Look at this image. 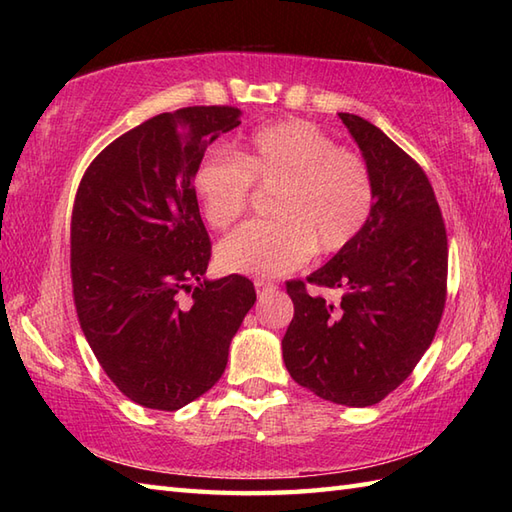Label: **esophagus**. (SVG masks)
<instances>
[{
	"instance_id": "obj_1",
	"label": "esophagus",
	"mask_w": 512,
	"mask_h": 512,
	"mask_svg": "<svg viewBox=\"0 0 512 512\" xmlns=\"http://www.w3.org/2000/svg\"><path fill=\"white\" fill-rule=\"evenodd\" d=\"M255 290H257V297H264V295H268V292L277 290V286L270 284V281H266V279H255Z\"/></svg>"
}]
</instances>
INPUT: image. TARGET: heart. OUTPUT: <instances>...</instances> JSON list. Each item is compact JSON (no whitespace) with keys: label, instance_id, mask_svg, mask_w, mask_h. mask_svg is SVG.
<instances>
[{"label":"heart","instance_id":"1","mask_svg":"<svg viewBox=\"0 0 512 512\" xmlns=\"http://www.w3.org/2000/svg\"><path fill=\"white\" fill-rule=\"evenodd\" d=\"M253 182L277 189L270 204L277 220L246 224L222 239L217 262L228 273L288 275L314 250L334 255L350 246L372 215L367 162L306 121L257 129L237 156L211 151L202 158L193 187L209 224L237 222L248 209Z\"/></svg>","mask_w":512,"mask_h":512}]
</instances>
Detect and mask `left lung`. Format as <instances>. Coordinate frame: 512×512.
Masks as SVG:
<instances>
[{
	"label": "left lung",
	"mask_w": 512,
	"mask_h": 512,
	"mask_svg": "<svg viewBox=\"0 0 512 512\" xmlns=\"http://www.w3.org/2000/svg\"><path fill=\"white\" fill-rule=\"evenodd\" d=\"M339 118L372 171V215L350 246L308 277V284L341 290L339 303L288 281L295 317L281 347L301 387L336 405L369 407L413 372L436 336L449 248L436 193L418 162L365 118Z\"/></svg>",
	"instance_id": "obj_1"
}]
</instances>
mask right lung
Masks as SVG:
<instances>
[{"instance_id": "right-lung-1", "label": "right lung", "mask_w": 512, "mask_h": 512, "mask_svg": "<svg viewBox=\"0 0 512 512\" xmlns=\"http://www.w3.org/2000/svg\"><path fill=\"white\" fill-rule=\"evenodd\" d=\"M242 112L182 107L107 145L72 209L70 270L81 330L136 405L176 411L222 378L228 345L257 299L242 275L204 279L211 239L193 176Z\"/></svg>"}]
</instances>
